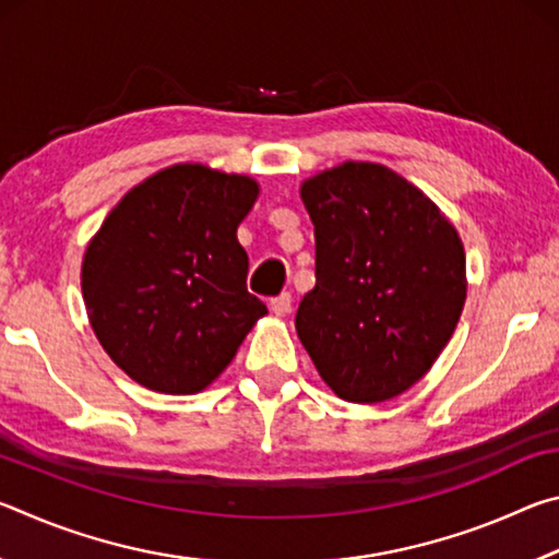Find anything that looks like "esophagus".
Returning <instances> with one entry per match:
<instances>
[{
	"mask_svg": "<svg viewBox=\"0 0 559 559\" xmlns=\"http://www.w3.org/2000/svg\"><path fill=\"white\" fill-rule=\"evenodd\" d=\"M290 306H293V298L290 293H281V296L271 298V310L276 316H288L290 313Z\"/></svg>",
	"mask_w": 559,
	"mask_h": 559,
	"instance_id": "obj_1",
	"label": "esophagus"
}]
</instances>
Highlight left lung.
Returning a JSON list of instances; mask_svg holds the SVG:
<instances>
[{"instance_id":"left-lung-1","label":"left lung","mask_w":559,"mask_h":559,"mask_svg":"<svg viewBox=\"0 0 559 559\" xmlns=\"http://www.w3.org/2000/svg\"><path fill=\"white\" fill-rule=\"evenodd\" d=\"M316 286L296 330L330 390L384 402L429 372L466 300V253L427 194L390 167L345 163L300 187Z\"/></svg>"}]
</instances>
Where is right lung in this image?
<instances>
[{
	"label": "right lung",
	"mask_w": 559,
	"mask_h": 559,
	"mask_svg": "<svg viewBox=\"0 0 559 559\" xmlns=\"http://www.w3.org/2000/svg\"><path fill=\"white\" fill-rule=\"evenodd\" d=\"M257 197L251 177L175 165L132 187L93 236L81 269L88 320L138 384L204 390L269 313L246 290L236 239Z\"/></svg>",
	"instance_id": "1"
}]
</instances>
